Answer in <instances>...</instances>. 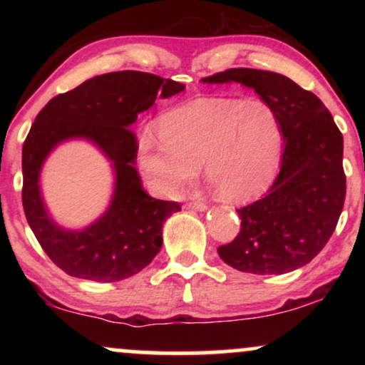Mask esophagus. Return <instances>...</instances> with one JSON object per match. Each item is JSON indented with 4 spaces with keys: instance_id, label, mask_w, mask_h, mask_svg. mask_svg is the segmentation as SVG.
Here are the masks:
<instances>
[{
    "instance_id": "1",
    "label": "esophagus",
    "mask_w": 365,
    "mask_h": 365,
    "mask_svg": "<svg viewBox=\"0 0 365 365\" xmlns=\"http://www.w3.org/2000/svg\"><path fill=\"white\" fill-rule=\"evenodd\" d=\"M187 209H194V211L204 212V211H207V204H204V202H189L187 204Z\"/></svg>"
}]
</instances>
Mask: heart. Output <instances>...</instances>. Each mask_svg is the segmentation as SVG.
<instances>
[{"label":"heart","mask_w":365,"mask_h":365,"mask_svg":"<svg viewBox=\"0 0 365 365\" xmlns=\"http://www.w3.org/2000/svg\"><path fill=\"white\" fill-rule=\"evenodd\" d=\"M282 156L277 114L261 99L201 98L163 114L159 133L138 138V166L149 187L173 197L204 164L209 186L229 202L266 191Z\"/></svg>","instance_id":"b5f03b06"}]
</instances>
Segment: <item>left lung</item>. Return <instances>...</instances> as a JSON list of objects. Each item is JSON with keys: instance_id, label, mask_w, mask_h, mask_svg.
I'll list each match as a JSON object with an SVG mask.
<instances>
[{"instance_id": "8db88e82", "label": "left lung", "mask_w": 365, "mask_h": 365, "mask_svg": "<svg viewBox=\"0 0 365 365\" xmlns=\"http://www.w3.org/2000/svg\"><path fill=\"white\" fill-rule=\"evenodd\" d=\"M237 83L276 111L282 128V161L266 196L237 209L241 232L217 249L237 271L284 274L306 266L322 251L346 199L344 139L321 99L292 79L261 69L232 68L201 79Z\"/></svg>"}]
</instances>
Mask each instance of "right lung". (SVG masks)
I'll use <instances>...</instances> for the list:
<instances>
[{"label":"right lung","instance_id":"obj_1","mask_svg":"<svg viewBox=\"0 0 365 365\" xmlns=\"http://www.w3.org/2000/svg\"><path fill=\"white\" fill-rule=\"evenodd\" d=\"M173 79L141 71L94 76L73 91L58 94L34 119L23 146V207L44 252L73 277L116 282L143 271L163 246V226L181 211L143 189L131 124L163 99L181 93ZM91 142L112 163L115 186L101 217L81 230L53 221L41 192V171L54 148L68 140Z\"/></svg>","mask_w":365,"mask_h":365}]
</instances>
